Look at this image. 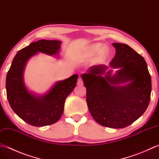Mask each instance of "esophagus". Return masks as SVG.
<instances>
[{"mask_svg": "<svg viewBox=\"0 0 159 159\" xmlns=\"http://www.w3.org/2000/svg\"><path fill=\"white\" fill-rule=\"evenodd\" d=\"M83 84V79L81 77H79V79H78V81H77V85H82Z\"/></svg>", "mask_w": 159, "mask_h": 159, "instance_id": "esophagus-1", "label": "esophagus"}]
</instances>
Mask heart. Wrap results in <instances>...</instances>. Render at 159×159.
<instances>
[{"label":"heart","mask_w":159,"mask_h":159,"mask_svg":"<svg viewBox=\"0 0 159 159\" xmlns=\"http://www.w3.org/2000/svg\"><path fill=\"white\" fill-rule=\"evenodd\" d=\"M101 48V44H94L92 45L91 47H90L89 49V52L90 54H94L96 52H98V51ZM107 54V49L103 47V48H101V51H100V57H104Z\"/></svg>","instance_id":"b5f03b06"}]
</instances>
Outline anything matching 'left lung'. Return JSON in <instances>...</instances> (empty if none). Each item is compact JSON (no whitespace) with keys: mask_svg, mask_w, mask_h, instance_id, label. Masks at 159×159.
<instances>
[{"mask_svg":"<svg viewBox=\"0 0 159 159\" xmlns=\"http://www.w3.org/2000/svg\"><path fill=\"white\" fill-rule=\"evenodd\" d=\"M116 55L110 65L120 68L111 76L107 67L98 65L82 74L90 114L100 125L123 128L141 116L150 101L151 76L143 57L126 44L113 43ZM131 81L123 86L114 84Z\"/></svg>","mask_w":159,"mask_h":159,"instance_id":"left-lung-1","label":"left lung"}]
</instances>
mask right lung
<instances>
[{"mask_svg":"<svg viewBox=\"0 0 159 159\" xmlns=\"http://www.w3.org/2000/svg\"><path fill=\"white\" fill-rule=\"evenodd\" d=\"M59 40H40L32 43L17 52L6 78V91L9 103L14 112L31 125H52L63 113L65 99L76 85L74 74L58 81L45 95L37 96L27 89L23 81V71L27 61L37 52L49 55L57 54L61 48Z\"/></svg>","mask_w":159,"mask_h":159,"instance_id":"add662e5","label":"right lung"}]
</instances>
